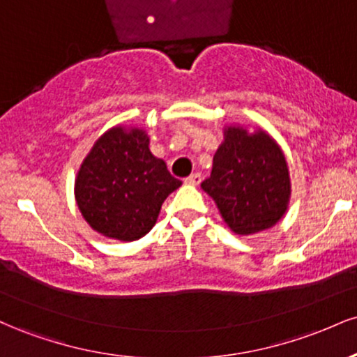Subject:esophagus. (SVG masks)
Returning <instances> with one entry per match:
<instances>
[{
	"label": "esophagus",
	"instance_id": "1",
	"mask_svg": "<svg viewBox=\"0 0 357 357\" xmlns=\"http://www.w3.org/2000/svg\"><path fill=\"white\" fill-rule=\"evenodd\" d=\"M184 183L192 184V186H196V184L202 183V174H199V173H192L191 176H188V178L184 179Z\"/></svg>",
	"mask_w": 357,
	"mask_h": 357
}]
</instances>
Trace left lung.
<instances>
[{"mask_svg":"<svg viewBox=\"0 0 357 357\" xmlns=\"http://www.w3.org/2000/svg\"><path fill=\"white\" fill-rule=\"evenodd\" d=\"M202 188L236 235L267 230L289 206L290 178L284 153L264 130L248 134L243 127H228Z\"/></svg>","mask_w":357,"mask_h":357,"instance_id":"left-lung-1","label":"left lung"}]
</instances>
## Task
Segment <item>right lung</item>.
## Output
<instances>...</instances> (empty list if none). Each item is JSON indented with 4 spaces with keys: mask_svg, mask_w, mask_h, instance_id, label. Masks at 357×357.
Masks as SVG:
<instances>
[{
    "mask_svg": "<svg viewBox=\"0 0 357 357\" xmlns=\"http://www.w3.org/2000/svg\"><path fill=\"white\" fill-rule=\"evenodd\" d=\"M181 186L149 151L142 129L112 127L93 144L75 179V199L90 227L134 241L155 225L167 196Z\"/></svg>",
    "mask_w": 357,
    "mask_h": 357,
    "instance_id": "obj_1",
    "label": "right lung"
}]
</instances>
